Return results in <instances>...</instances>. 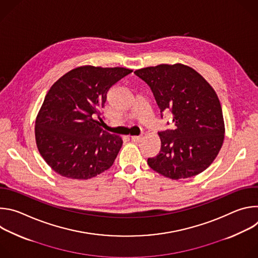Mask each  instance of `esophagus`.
I'll return each instance as SVG.
<instances>
[{
    "label": "esophagus",
    "mask_w": 258,
    "mask_h": 258,
    "mask_svg": "<svg viewBox=\"0 0 258 258\" xmlns=\"http://www.w3.org/2000/svg\"><path fill=\"white\" fill-rule=\"evenodd\" d=\"M131 139H132L133 142L138 143V142H141V141L143 140V137H142V136H132Z\"/></svg>",
    "instance_id": "1"
}]
</instances>
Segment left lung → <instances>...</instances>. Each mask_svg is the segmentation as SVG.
Instances as JSON below:
<instances>
[{
	"label": "left lung",
	"mask_w": 258,
	"mask_h": 258,
	"mask_svg": "<svg viewBox=\"0 0 258 258\" xmlns=\"http://www.w3.org/2000/svg\"><path fill=\"white\" fill-rule=\"evenodd\" d=\"M135 73L151 88L160 112L172 113L174 124L172 130L158 133L160 152L148 158V165L171 179L204 171L225 140L223 110L213 88L195 69L181 63L145 67Z\"/></svg>",
	"instance_id": "obj_1"
}]
</instances>
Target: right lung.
<instances>
[{
    "instance_id": "obj_1",
    "label": "right lung",
    "mask_w": 258,
    "mask_h": 258,
    "mask_svg": "<svg viewBox=\"0 0 258 258\" xmlns=\"http://www.w3.org/2000/svg\"><path fill=\"white\" fill-rule=\"evenodd\" d=\"M133 70L84 65L68 71L47 93L35 118L38 150L58 174L88 179L112 166L119 136L101 127L108 90Z\"/></svg>"
}]
</instances>
